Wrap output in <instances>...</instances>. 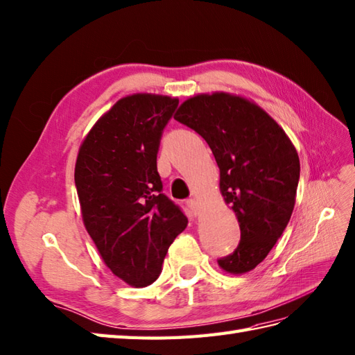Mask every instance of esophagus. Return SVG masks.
<instances>
[{
  "instance_id": "34e87169",
  "label": "esophagus",
  "mask_w": 355,
  "mask_h": 355,
  "mask_svg": "<svg viewBox=\"0 0 355 355\" xmlns=\"http://www.w3.org/2000/svg\"><path fill=\"white\" fill-rule=\"evenodd\" d=\"M187 205H189V207H191V210L193 211V215H200L201 205H200V202H198L196 200H189V201H187Z\"/></svg>"
}]
</instances>
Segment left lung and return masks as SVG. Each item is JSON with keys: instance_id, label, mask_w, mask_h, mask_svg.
<instances>
[{"instance_id": "obj_1", "label": "left lung", "mask_w": 355, "mask_h": 355, "mask_svg": "<svg viewBox=\"0 0 355 355\" xmlns=\"http://www.w3.org/2000/svg\"><path fill=\"white\" fill-rule=\"evenodd\" d=\"M174 118L201 135L215 155L220 193L241 227L237 248L218 263L228 274H246L289 224L300 180L296 148L260 105L241 95L191 96Z\"/></svg>"}]
</instances>
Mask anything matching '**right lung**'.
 Here are the masks:
<instances>
[{
    "instance_id": "1",
    "label": "right lung",
    "mask_w": 355,
    "mask_h": 355,
    "mask_svg": "<svg viewBox=\"0 0 355 355\" xmlns=\"http://www.w3.org/2000/svg\"><path fill=\"white\" fill-rule=\"evenodd\" d=\"M178 100L123 96L95 122L76 162L81 218L114 275L130 286L153 284L174 239L187 227L178 205L162 193L157 151Z\"/></svg>"
}]
</instances>
